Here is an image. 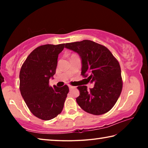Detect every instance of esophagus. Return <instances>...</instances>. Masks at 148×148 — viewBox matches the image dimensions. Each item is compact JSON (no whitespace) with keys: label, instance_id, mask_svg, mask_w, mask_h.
Returning <instances> with one entry per match:
<instances>
[{"label":"esophagus","instance_id":"1","mask_svg":"<svg viewBox=\"0 0 148 148\" xmlns=\"http://www.w3.org/2000/svg\"><path fill=\"white\" fill-rule=\"evenodd\" d=\"M69 89H73V88H74L75 87H74V86H71V85H69Z\"/></svg>","mask_w":148,"mask_h":148}]
</instances>
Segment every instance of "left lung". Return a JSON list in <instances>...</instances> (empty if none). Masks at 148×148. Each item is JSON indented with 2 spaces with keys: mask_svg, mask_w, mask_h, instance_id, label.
Returning <instances> with one entry per match:
<instances>
[{
  "mask_svg": "<svg viewBox=\"0 0 148 148\" xmlns=\"http://www.w3.org/2000/svg\"><path fill=\"white\" fill-rule=\"evenodd\" d=\"M64 47L79 54L82 59V73L87 82L95 83L93 88L77 86L79 106L87 113L102 115L111 110L120 96L123 81L117 60L104 46L84 40L65 44Z\"/></svg>",
  "mask_w": 148,
  "mask_h": 148,
  "instance_id": "1",
  "label": "left lung"
}]
</instances>
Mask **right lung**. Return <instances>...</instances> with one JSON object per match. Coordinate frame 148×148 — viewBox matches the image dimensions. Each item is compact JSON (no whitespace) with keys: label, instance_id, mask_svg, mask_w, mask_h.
Wrapping results in <instances>:
<instances>
[{"label":"right lung","instance_id":"right-lung-1","mask_svg":"<svg viewBox=\"0 0 148 148\" xmlns=\"http://www.w3.org/2000/svg\"><path fill=\"white\" fill-rule=\"evenodd\" d=\"M65 44H46L34 49L22 65L19 72V89L31 113L39 119L50 120L61 114L69 91L65 85L49 86L56 74L59 54Z\"/></svg>","mask_w":148,"mask_h":148}]
</instances>
